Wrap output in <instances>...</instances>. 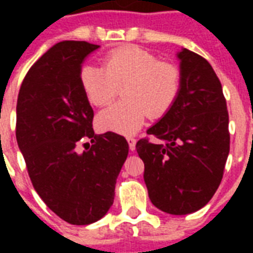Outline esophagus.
<instances>
[{"label":"esophagus","mask_w":253,"mask_h":253,"mask_svg":"<svg viewBox=\"0 0 253 253\" xmlns=\"http://www.w3.org/2000/svg\"><path fill=\"white\" fill-rule=\"evenodd\" d=\"M127 142H128V148L131 152L135 150V142H137V139L134 137H127Z\"/></svg>","instance_id":"1"}]
</instances>
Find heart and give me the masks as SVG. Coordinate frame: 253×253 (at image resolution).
Listing matches in <instances>:
<instances>
[{"label": "heart", "mask_w": 253, "mask_h": 253, "mask_svg": "<svg viewBox=\"0 0 253 253\" xmlns=\"http://www.w3.org/2000/svg\"><path fill=\"white\" fill-rule=\"evenodd\" d=\"M80 85L94 107L111 104L122 88L125 99L103 111L97 123L104 130L131 134L148 115L160 119L169 112L180 94L181 72L141 47H118L105 54L103 67L84 65Z\"/></svg>", "instance_id": "b5f03b06"}]
</instances>
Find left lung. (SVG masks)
<instances>
[{"label": "left lung", "mask_w": 253, "mask_h": 253, "mask_svg": "<svg viewBox=\"0 0 253 253\" xmlns=\"http://www.w3.org/2000/svg\"><path fill=\"white\" fill-rule=\"evenodd\" d=\"M181 89L169 112L135 145L154 206L175 215L207 205L221 184L230 148L222 85L210 63L183 48Z\"/></svg>", "instance_id": "obj_1"}]
</instances>
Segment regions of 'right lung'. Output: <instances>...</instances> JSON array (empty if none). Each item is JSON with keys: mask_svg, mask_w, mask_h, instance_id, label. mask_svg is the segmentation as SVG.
I'll use <instances>...</instances> for the list:
<instances>
[{"mask_svg": "<svg viewBox=\"0 0 253 253\" xmlns=\"http://www.w3.org/2000/svg\"><path fill=\"white\" fill-rule=\"evenodd\" d=\"M97 44L65 41L25 74L16 107V139L32 186L47 207L72 225L104 217L128 154L126 138L94 134L93 110L80 85L81 63ZM85 152L77 150L78 143Z\"/></svg>", "mask_w": 253, "mask_h": 253, "instance_id": "right-lung-1", "label": "right lung"}]
</instances>
